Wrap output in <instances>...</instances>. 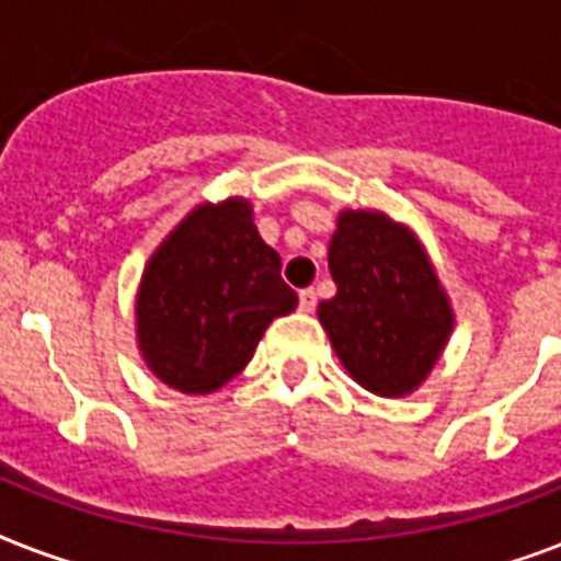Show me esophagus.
<instances>
[{
    "mask_svg": "<svg viewBox=\"0 0 561 561\" xmlns=\"http://www.w3.org/2000/svg\"><path fill=\"white\" fill-rule=\"evenodd\" d=\"M314 308H317V290L314 288L299 290V311H306V314H311Z\"/></svg>",
    "mask_w": 561,
    "mask_h": 561,
    "instance_id": "34e87169",
    "label": "esophagus"
}]
</instances>
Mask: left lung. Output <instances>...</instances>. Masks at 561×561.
Wrapping results in <instances>:
<instances>
[{"label":"left lung","mask_w":561,"mask_h":561,"mask_svg":"<svg viewBox=\"0 0 561 561\" xmlns=\"http://www.w3.org/2000/svg\"><path fill=\"white\" fill-rule=\"evenodd\" d=\"M329 271L337 294L317 317L346 373L383 399L416 390L454 329L425 247L383 211L346 209L329 244Z\"/></svg>","instance_id":"1"}]
</instances>
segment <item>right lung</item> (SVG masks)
Here are the masks:
<instances>
[{
	"label": "right lung",
	"mask_w": 561,
	"mask_h": 561,
	"mask_svg": "<svg viewBox=\"0 0 561 561\" xmlns=\"http://www.w3.org/2000/svg\"><path fill=\"white\" fill-rule=\"evenodd\" d=\"M244 197L201 203L148 259L136 294V341L162 383L215 392L250 364L264 329L297 308Z\"/></svg>",
	"instance_id": "obj_1"
}]
</instances>
